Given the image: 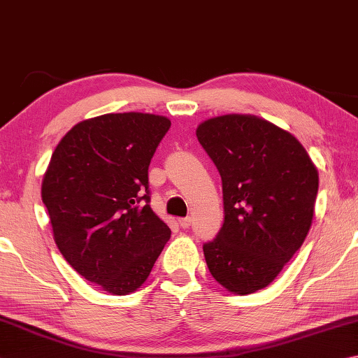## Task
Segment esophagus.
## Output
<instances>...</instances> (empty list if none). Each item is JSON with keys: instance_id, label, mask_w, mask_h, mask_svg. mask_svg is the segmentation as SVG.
Wrapping results in <instances>:
<instances>
[{"instance_id": "34e87169", "label": "esophagus", "mask_w": 358, "mask_h": 358, "mask_svg": "<svg viewBox=\"0 0 358 358\" xmlns=\"http://www.w3.org/2000/svg\"><path fill=\"white\" fill-rule=\"evenodd\" d=\"M179 224H180V228H184V229H187L192 224V218L190 217H185V218H179Z\"/></svg>"}]
</instances>
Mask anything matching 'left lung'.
<instances>
[{"label":"left lung","mask_w":358,"mask_h":358,"mask_svg":"<svg viewBox=\"0 0 358 358\" xmlns=\"http://www.w3.org/2000/svg\"><path fill=\"white\" fill-rule=\"evenodd\" d=\"M198 141L222 176L224 222L203 245L212 277L245 296L272 283L311 228L319 174L289 131L252 115L198 125Z\"/></svg>","instance_id":"obj_1"}]
</instances>
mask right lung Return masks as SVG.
Wrapping results in <instances>:
<instances>
[{"mask_svg":"<svg viewBox=\"0 0 358 358\" xmlns=\"http://www.w3.org/2000/svg\"><path fill=\"white\" fill-rule=\"evenodd\" d=\"M171 121L149 113L85 119L58 143L42 180L56 247L115 296L148 280L171 229L149 201L148 169Z\"/></svg>","mask_w":358,"mask_h":358,"instance_id":"add662e5","label":"right lung"}]
</instances>
